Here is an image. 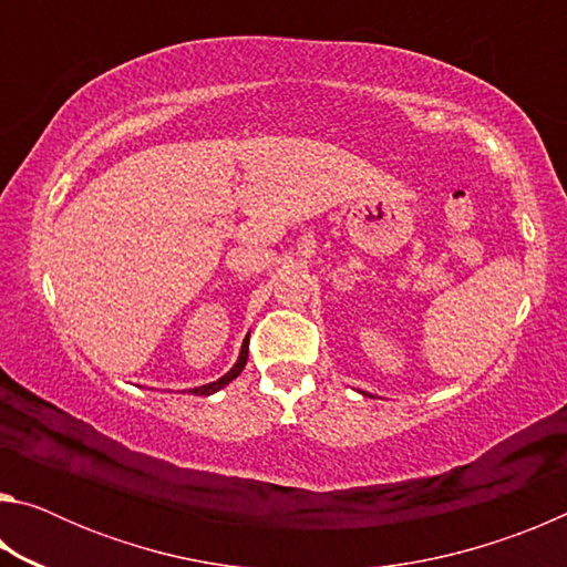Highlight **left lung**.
Returning a JSON list of instances; mask_svg holds the SVG:
<instances>
[{
    "mask_svg": "<svg viewBox=\"0 0 567 567\" xmlns=\"http://www.w3.org/2000/svg\"><path fill=\"white\" fill-rule=\"evenodd\" d=\"M364 395H368V392H364Z\"/></svg>",
    "mask_w": 567,
    "mask_h": 567,
    "instance_id": "8db88e82",
    "label": "left lung"
}]
</instances>
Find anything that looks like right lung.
I'll return each instance as SVG.
<instances>
[{
	"mask_svg": "<svg viewBox=\"0 0 567 567\" xmlns=\"http://www.w3.org/2000/svg\"><path fill=\"white\" fill-rule=\"evenodd\" d=\"M249 334L247 338L243 340V348H239V354H237V362L233 364V368H229L223 378L219 380H215V382H207V385H199V388H192L189 390V395H215L217 390H223L225 385H229V382H233L239 372L245 370V364H247V350H249Z\"/></svg>",
	"mask_w": 567,
	"mask_h": 567,
	"instance_id": "obj_1",
	"label": "right lung"
}]
</instances>
